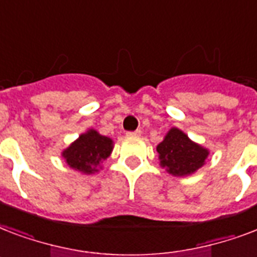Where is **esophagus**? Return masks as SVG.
Returning a JSON list of instances; mask_svg holds the SVG:
<instances>
[{
	"mask_svg": "<svg viewBox=\"0 0 257 257\" xmlns=\"http://www.w3.org/2000/svg\"><path fill=\"white\" fill-rule=\"evenodd\" d=\"M126 136H128V137H139V136H141V131H140V129H137V131H135V132H128V133H126Z\"/></svg>",
	"mask_w": 257,
	"mask_h": 257,
	"instance_id": "esophagus-1",
	"label": "esophagus"
}]
</instances>
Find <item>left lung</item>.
<instances>
[{"label": "left lung", "mask_w": 257, "mask_h": 257, "mask_svg": "<svg viewBox=\"0 0 257 257\" xmlns=\"http://www.w3.org/2000/svg\"><path fill=\"white\" fill-rule=\"evenodd\" d=\"M160 167L176 177L193 175L207 161L209 151L192 141L179 128H171L156 147Z\"/></svg>", "instance_id": "1"}]
</instances>
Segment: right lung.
Listing matches in <instances>:
<instances>
[{
	"label": "right lung",
	"mask_w": 257,
	"mask_h": 257,
	"mask_svg": "<svg viewBox=\"0 0 257 257\" xmlns=\"http://www.w3.org/2000/svg\"><path fill=\"white\" fill-rule=\"evenodd\" d=\"M113 145L110 137L102 136L96 129H88L62 151L61 156L69 168L84 175H92L100 171L101 164L110 156Z\"/></svg>",
	"instance_id": "obj_1"
}]
</instances>
